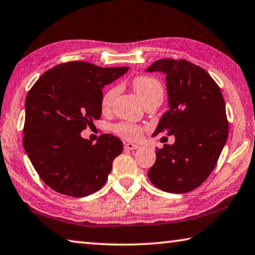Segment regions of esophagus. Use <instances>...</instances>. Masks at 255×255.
<instances>
[{
    "label": "esophagus",
    "mask_w": 255,
    "mask_h": 255,
    "mask_svg": "<svg viewBox=\"0 0 255 255\" xmlns=\"http://www.w3.org/2000/svg\"><path fill=\"white\" fill-rule=\"evenodd\" d=\"M125 148L129 149V150H133V149L139 148V146L136 145V144H132V143H126V144H125Z\"/></svg>",
    "instance_id": "1"
}]
</instances>
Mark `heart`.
I'll list each match as a JSON object with an SVG mask.
<instances>
[{
    "mask_svg": "<svg viewBox=\"0 0 255 255\" xmlns=\"http://www.w3.org/2000/svg\"><path fill=\"white\" fill-rule=\"evenodd\" d=\"M131 85L137 96L144 103L153 98L163 99V86L157 79L148 75H139L131 81ZM118 89L111 88L103 94L101 99V108L103 111L109 110L116 96H117ZM114 131L129 140H137L143 135V128L138 125L130 123H119L114 126Z\"/></svg>",
    "mask_w": 255,
    "mask_h": 255,
    "instance_id": "heart-1",
    "label": "heart"
}]
</instances>
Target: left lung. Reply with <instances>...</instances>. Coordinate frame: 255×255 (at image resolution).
Returning <instances> with one entry per match:
<instances>
[{"instance_id":"left-lung-1","label":"left lung","mask_w":255,"mask_h":255,"mask_svg":"<svg viewBox=\"0 0 255 255\" xmlns=\"http://www.w3.org/2000/svg\"><path fill=\"white\" fill-rule=\"evenodd\" d=\"M146 72H163L170 109L153 137L174 135L173 145L156 149L148 171L155 187L171 193L192 191L213 172L228 137L225 101L217 83L185 59H158Z\"/></svg>"}]
</instances>
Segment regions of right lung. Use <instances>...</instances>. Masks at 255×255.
<instances>
[{
	"label": "right lung",
	"instance_id": "right-lung-1",
	"mask_svg": "<svg viewBox=\"0 0 255 255\" xmlns=\"http://www.w3.org/2000/svg\"><path fill=\"white\" fill-rule=\"evenodd\" d=\"M128 70L63 63L45 72L30 89L23 147L40 179L56 192L86 197L105 185L123 141L103 133L93 145L81 131L101 117L103 86Z\"/></svg>",
	"mask_w": 255,
	"mask_h": 255
}]
</instances>
